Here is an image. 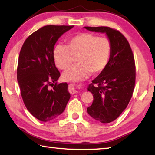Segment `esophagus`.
I'll return each instance as SVG.
<instances>
[{"mask_svg":"<svg viewBox=\"0 0 155 155\" xmlns=\"http://www.w3.org/2000/svg\"><path fill=\"white\" fill-rule=\"evenodd\" d=\"M69 91L71 94H77L78 92V90H77V87H76L75 85H72V84H71V85H69Z\"/></svg>","mask_w":155,"mask_h":155,"instance_id":"obj_1","label":"esophagus"}]
</instances>
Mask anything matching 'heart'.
<instances>
[{
  "mask_svg": "<svg viewBox=\"0 0 155 155\" xmlns=\"http://www.w3.org/2000/svg\"><path fill=\"white\" fill-rule=\"evenodd\" d=\"M111 54V44L105 37L90 33H81L68 39L66 46L58 44L53 49V58L57 67L66 70L77 57L78 64L63 74V78L78 82L103 71Z\"/></svg>",
  "mask_w": 155,
  "mask_h": 155,
  "instance_id": "obj_1",
  "label": "heart"
}]
</instances>
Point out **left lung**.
<instances>
[{"label":"left lung","mask_w":155,"mask_h":155,"mask_svg":"<svg viewBox=\"0 0 155 155\" xmlns=\"http://www.w3.org/2000/svg\"><path fill=\"white\" fill-rule=\"evenodd\" d=\"M84 28L105 33L111 44L108 64L87 87L94 100L87 109L94 120L109 123L120 116L132 97L135 83L134 57L127 40L118 31L107 27Z\"/></svg>","instance_id":"8db88e82"}]
</instances>
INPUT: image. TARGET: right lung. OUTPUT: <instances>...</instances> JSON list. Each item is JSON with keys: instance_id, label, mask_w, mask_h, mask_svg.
<instances>
[{"instance_id": "right-lung-1", "label": "right lung", "mask_w": 155, "mask_h": 155, "mask_svg": "<svg viewBox=\"0 0 155 155\" xmlns=\"http://www.w3.org/2000/svg\"><path fill=\"white\" fill-rule=\"evenodd\" d=\"M74 26L47 25L28 37L20 52L17 79L26 107L41 122L57 118L70 98L68 85H57L60 73L55 66L53 49L58 39ZM56 85L52 90L50 85Z\"/></svg>"}]
</instances>
